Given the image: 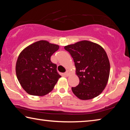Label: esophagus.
I'll use <instances>...</instances> for the list:
<instances>
[{
    "instance_id": "1",
    "label": "esophagus",
    "mask_w": 130,
    "mask_h": 130,
    "mask_svg": "<svg viewBox=\"0 0 130 130\" xmlns=\"http://www.w3.org/2000/svg\"><path fill=\"white\" fill-rule=\"evenodd\" d=\"M65 75L67 76H69V70H67V71L65 72Z\"/></svg>"
}]
</instances>
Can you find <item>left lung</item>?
Listing matches in <instances>:
<instances>
[{"label":"left lung","instance_id":"left-lung-1","mask_svg":"<svg viewBox=\"0 0 130 130\" xmlns=\"http://www.w3.org/2000/svg\"><path fill=\"white\" fill-rule=\"evenodd\" d=\"M73 58L80 83L72 87L81 100L92 99L102 93L108 80L110 64L106 52L98 44L88 41L64 47Z\"/></svg>","mask_w":130,"mask_h":130}]
</instances>
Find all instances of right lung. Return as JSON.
<instances>
[{"label": "right lung", "instance_id": "1", "mask_svg": "<svg viewBox=\"0 0 130 130\" xmlns=\"http://www.w3.org/2000/svg\"><path fill=\"white\" fill-rule=\"evenodd\" d=\"M59 46L39 41L23 49L16 63L17 78L27 93L44 96L51 92L61 76L50 57Z\"/></svg>", "mask_w": 130, "mask_h": 130}]
</instances>
